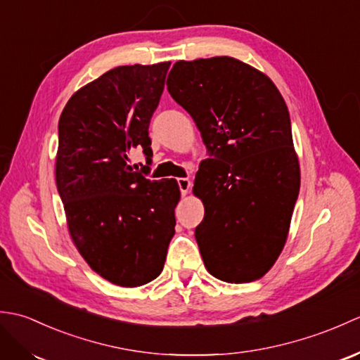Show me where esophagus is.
<instances>
[{
	"label": "esophagus",
	"instance_id": "1",
	"mask_svg": "<svg viewBox=\"0 0 360 360\" xmlns=\"http://www.w3.org/2000/svg\"><path fill=\"white\" fill-rule=\"evenodd\" d=\"M178 186H179V190H181V195L186 196L188 193L190 187H192V182H190L188 178H179L178 179Z\"/></svg>",
	"mask_w": 360,
	"mask_h": 360
}]
</instances>
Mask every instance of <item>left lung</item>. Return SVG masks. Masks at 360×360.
I'll return each instance as SVG.
<instances>
[{"label":"left lung","mask_w":360,"mask_h":360,"mask_svg":"<svg viewBox=\"0 0 360 360\" xmlns=\"http://www.w3.org/2000/svg\"><path fill=\"white\" fill-rule=\"evenodd\" d=\"M167 89L193 117L210 155L193 187L205 209L195 229L205 267L227 283L262 278L285 246L300 190L280 91L232 57L176 62Z\"/></svg>","instance_id":"obj_1"}]
</instances>
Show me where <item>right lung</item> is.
<instances>
[{"instance_id":"add662e5","label":"right lung","mask_w":360,"mask_h":360,"mask_svg":"<svg viewBox=\"0 0 360 360\" xmlns=\"http://www.w3.org/2000/svg\"><path fill=\"white\" fill-rule=\"evenodd\" d=\"M170 62L117 66L79 89L58 120L56 181L71 238L91 269L114 285L142 286L162 272L179 187L150 181L148 127ZM142 148L134 172L127 151Z\"/></svg>"}]
</instances>
